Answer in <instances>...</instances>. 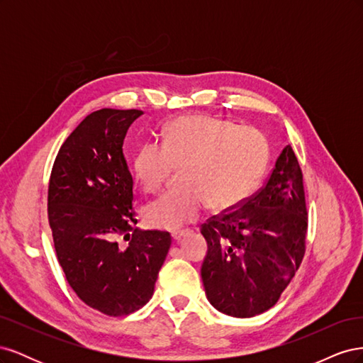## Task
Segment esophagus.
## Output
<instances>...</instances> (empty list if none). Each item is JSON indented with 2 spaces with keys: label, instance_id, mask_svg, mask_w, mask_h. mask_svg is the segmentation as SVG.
Returning <instances> with one entry per match:
<instances>
[{
  "label": "esophagus",
  "instance_id": "esophagus-1",
  "mask_svg": "<svg viewBox=\"0 0 363 363\" xmlns=\"http://www.w3.org/2000/svg\"><path fill=\"white\" fill-rule=\"evenodd\" d=\"M188 233H189L188 230H175V232L171 233V236H172L174 242H180V240H182L186 235H188Z\"/></svg>",
  "mask_w": 363,
  "mask_h": 363
}]
</instances>
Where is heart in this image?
Masks as SVG:
<instances>
[{"instance_id":"1","label":"heart","mask_w":363,"mask_h":363,"mask_svg":"<svg viewBox=\"0 0 363 363\" xmlns=\"http://www.w3.org/2000/svg\"><path fill=\"white\" fill-rule=\"evenodd\" d=\"M268 162V140L256 128L208 115L174 119L163 128L162 145H140L133 172L147 192H157L174 169H183L184 189L147 204L145 223L175 230L199 219L208 204L218 212L230 211L257 188Z\"/></svg>"}]
</instances>
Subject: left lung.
Instances as JSON below:
<instances>
[{
	"mask_svg": "<svg viewBox=\"0 0 363 363\" xmlns=\"http://www.w3.org/2000/svg\"><path fill=\"white\" fill-rule=\"evenodd\" d=\"M201 233L207 240L201 279L215 309L235 318L271 309L306 251L303 171L292 147L283 148L263 188L208 218Z\"/></svg>",
	"mask_w": 363,
	"mask_h": 363,
	"instance_id": "left-lung-1",
	"label": "left lung"
}]
</instances>
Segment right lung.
Listing matches in <instances>:
<instances>
[{
	"mask_svg": "<svg viewBox=\"0 0 363 363\" xmlns=\"http://www.w3.org/2000/svg\"><path fill=\"white\" fill-rule=\"evenodd\" d=\"M142 113L87 115L60 147L48 186V221L65 277L83 303L108 316L150 301L171 247L168 232L131 227L133 177L123 144Z\"/></svg>",
	"mask_w": 363,
	"mask_h": 363,
	"instance_id": "1",
	"label": "right lung"
}]
</instances>
